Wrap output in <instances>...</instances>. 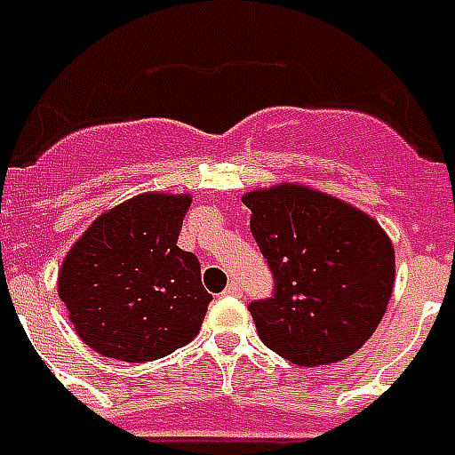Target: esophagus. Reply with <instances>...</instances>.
Segmentation results:
<instances>
[{"label": "esophagus", "mask_w": 455, "mask_h": 455, "mask_svg": "<svg viewBox=\"0 0 455 455\" xmlns=\"http://www.w3.org/2000/svg\"><path fill=\"white\" fill-rule=\"evenodd\" d=\"M225 296H242V286H239L237 282H230L228 289H225Z\"/></svg>", "instance_id": "1"}]
</instances>
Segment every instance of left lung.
Listing matches in <instances>:
<instances>
[{
	"instance_id": "left-lung-1",
	"label": "left lung",
	"mask_w": 455,
	"mask_h": 455,
	"mask_svg": "<svg viewBox=\"0 0 455 455\" xmlns=\"http://www.w3.org/2000/svg\"><path fill=\"white\" fill-rule=\"evenodd\" d=\"M242 199L275 275L272 298L249 305L260 340L298 366L355 355L392 296L390 237L369 213L307 185H272Z\"/></svg>"
}]
</instances>
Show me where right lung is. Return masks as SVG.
Instances as JSON below:
<instances>
[{
	"instance_id": "1",
	"label": "right lung",
	"mask_w": 455,
	"mask_h": 455,
	"mask_svg": "<svg viewBox=\"0 0 455 455\" xmlns=\"http://www.w3.org/2000/svg\"><path fill=\"white\" fill-rule=\"evenodd\" d=\"M190 202L143 192L100 213L68 251L58 296L91 350L140 364L197 336L211 293L197 256L176 244Z\"/></svg>"
}]
</instances>
